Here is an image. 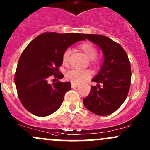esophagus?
Masks as SVG:
<instances>
[{
    "instance_id": "1",
    "label": "esophagus",
    "mask_w": 150,
    "mask_h": 150,
    "mask_svg": "<svg viewBox=\"0 0 150 150\" xmlns=\"http://www.w3.org/2000/svg\"><path fill=\"white\" fill-rule=\"evenodd\" d=\"M79 86V84L76 83H72V88H77Z\"/></svg>"
}]
</instances>
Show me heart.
Returning <instances> with one entry per match:
<instances>
[{"instance_id": "1", "label": "heart", "mask_w": 150, "mask_h": 150, "mask_svg": "<svg viewBox=\"0 0 150 150\" xmlns=\"http://www.w3.org/2000/svg\"><path fill=\"white\" fill-rule=\"evenodd\" d=\"M80 48L85 53L88 58L93 59L97 55V50L96 47L91 43H84L80 46ZM71 54V50L69 48L65 50L62 55V63L67 64L69 61V56ZM91 75V72L88 69H72L69 71L67 74L68 79L72 82L81 83L87 80Z\"/></svg>"}]
</instances>
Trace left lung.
Here are the masks:
<instances>
[{
  "label": "left lung",
  "instance_id": "left-lung-1",
  "mask_svg": "<svg viewBox=\"0 0 150 150\" xmlns=\"http://www.w3.org/2000/svg\"><path fill=\"white\" fill-rule=\"evenodd\" d=\"M83 36L99 46L104 56L100 70L92 79L97 85L91 86L83 104L97 115H108L115 112L128 96L131 79L130 61L122 46L112 39L102 35L83 34Z\"/></svg>",
  "mask_w": 150,
  "mask_h": 150
}]
</instances>
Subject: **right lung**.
<instances>
[{"label": "right lung", "mask_w": 150, "mask_h": 150, "mask_svg": "<svg viewBox=\"0 0 150 150\" xmlns=\"http://www.w3.org/2000/svg\"><path fill=\"white\" fill-rule=\"evenodd\" d=\"M80 33H45L32 40L22 52L16 67L14 82L21 103L30 113L46 117L57 111L62 104L70 82H48L57 75L62 64V55L69 46L85 40Z\"/></svg>", "instance_id": "right-lung-1"}]
</instances>
